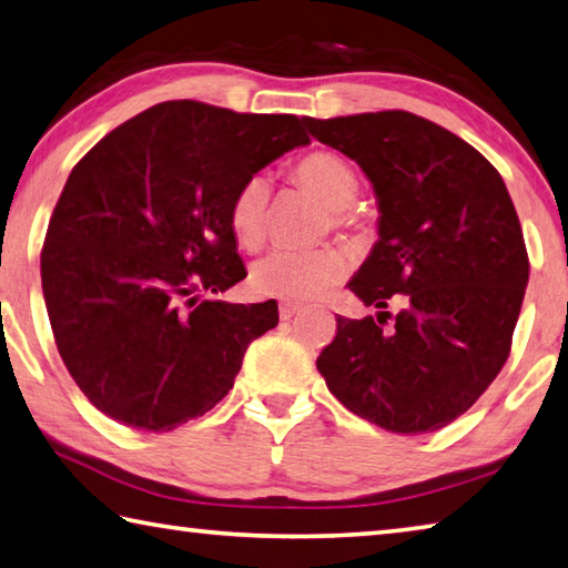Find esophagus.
Here are the masks:
<instances>
[{
    "label": "esophagus",
    "mask_w": 568,
    "mask_h": 568,
    "mask_svg": "<svg viewBox=\"0 0 568 568\" xmlns=\"http://www.w3.org/2000/svg\"><path fill=\"white\" fill-rule=\"evenodd\" d=\"M297 313H303L301 303H281V320H291Z\"/></svg>",
    "instance_id": "1"
}]
</instances>
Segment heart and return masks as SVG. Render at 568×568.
I'll use <instances>...</instances> for the list:
<instances>
[{
    "label": "heart",
    "mask_w": 568,
    "mask_h": 568,
    "mask_svg": "<svg viewBox=\"0 0 568 568\" xmlns=\"http://www.w3.org/2000/svg\"><path fill=\"white\" fill-rule=\"evenodd\" d=\"M291 179L301 189L317 195L329 209L333 229L353 223L349 205L357 199L359 176L343 153L317 149L295 163ZM271 221V185L253 176L235 191L229 223L241 248L255 251L265 243ZM347 271L345 255L335 248L315 251H273L253 265L251 285L255 293L281 297V301H313Z\"/></svg>",
    "instance_id": "heart-1"
}]
</instances>
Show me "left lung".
Returning <instances> with one entry per match:
<instances>
[{
	"mask_svg": "<svg viewBox=\"0 0 568 568\" xmlns=\"http://www.w3.org/2000/svg\"><path fill=\"white\" fill-rule=\"evenodd\" d=\"M305 123L357 161L379 205V241L347 283L379 307L377 320L337 315L320 375L349 412L387 432L447 427L507 363L529 283L507 185L467 141L409 111Z\"/></svg>",
	"mask_w": 568,
	"mask_h": 568,
	"instance_id": "8db88e82",
	"label": "left lung"
}]
</instances>
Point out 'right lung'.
<instances>
[{"instance_id": "right-lung-1", "label": "right lung", "mask_w": 568, "mask_h": 568, "mask_svg": "<svg viewBox=\"0 0 568 568\" xmlns=\"http://www.w3.org/2000/svg\"><path fill=\"white\" fill-rule=\"evenodd\" d=\"M293 113L163 101L71 169L41 248V291L69 375L121 425L171 432L229 395L277 303L199 301L243 281L229 209L285 151Z\"/></svg>"}]
</instances>
